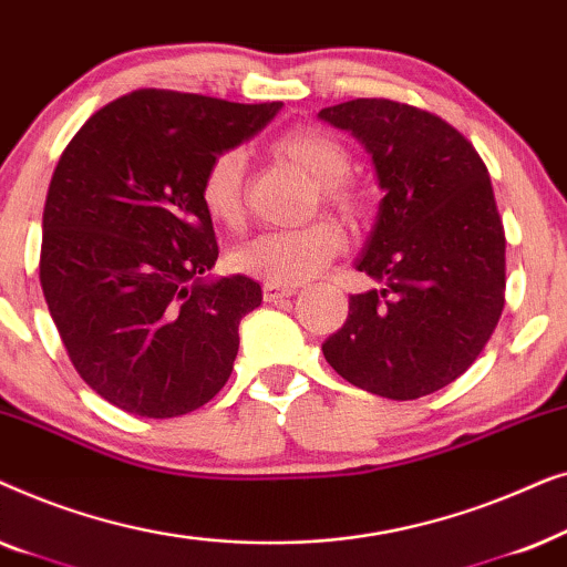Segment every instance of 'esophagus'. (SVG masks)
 Here are the masks:
<instances>
[{"instance_id":"34e87169","label":"esophagus","mask_w":567,"mask_h":567,"mask_svg":"<svg viewBox=\"0 0 567 567\" xmlns=\"http://www.w3.org/2000/svg\"><path fill=\"white\" fill-rule=\"evenodd\" d=\"M293 293H297V286H278V284L262 286V297H266V301H278V299L293 297Z\"/></svg>"}]
</instances>
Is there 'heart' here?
I'll list each match as a JSON object with an SVG mask.
<instances>
[{"label":"heart","mask_w":567,"mask_h":567,"mask_svg":"<svg viewBox=\"0 0 567 567\" xmlns=\"http://www.w3.org/2000/svg\"><path fill=\"white\" fill-rule=\"evenodd\" d=\"M274 152L317 183V200L332 212L355 219L363 212V196L348 181L353 157L338 136L315 126L286 131L276 138ZM247 159L239 150L214 154L200 177V200L206 214L224 227L237 229L245 219ZM346 229L332 219H317L297 229H270L239 245L231 262L239 274L266 284L297 286L320 274L346 250Z\"/></svg>","instance_id":"heart-1"}]
</instances>
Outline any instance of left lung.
Segmentation results:
<instances>
[{"label": "left lung", "instance_id": "left-lung-1", "mask_svg": "<svg viewBox=\"0 0 567 567\" xmlns=\"http://www.w3.org/2000/svg\"><path fill=\"white\" fill-rule=\"evenodd\" d=\"M374 159L384 198L355 262L382 289L348 299L322 353L346 382L417 400L467 371L506 305V231L483 157L423 107L359 97L320 111Z\"/></svg>", "mask_w": 567, "mask_h": 567}]
</instances>
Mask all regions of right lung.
I'll list each match as a JSON object with an SVG mask.
<instances>
[{"instance_id":"add662e5","label":"right lung","mask_w":567,"mask_h":567,"mask_svg":"<svg viewBox=\"0 0 567 567\" xmlns=\"http://www.w3.org/2000/svg\"><path fill=\"white\" fill-rule=\"evenodd\" d=\"M278 111L150 87L100 107L66 144L43 208L41 286L76 374L111 405L177 417L227 384L262 291L247 276L200 278L219 258L200 177Z\"/></svg>"}]
</instances>
